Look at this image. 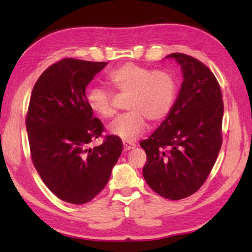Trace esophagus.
Listing matches in <instances>:
<instances>
[{
	"label": "esophagus",
	"instance_id": "34e87169",
	"mask_svg": "<svg viewBox=\"0 0 252 252\" xmlns=\"http://www.w3.org/2000/svg\"><path fill=\"white\" fill-rule=\"evenodd\" d=\"M135 147V143L133 142H127V141H123V149L125 151H129L131 149H133Z\"/></svg>",
	"mask_w": 252,
	"mask_h": 252
}]
</instances>
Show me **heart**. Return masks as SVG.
Returning <instances> with one entry per match:
<instances>
[{
  "label": "heart",
  "mask_w": 252,
  "mask_h": 252,
  "mask_svg": "<svg viewBox=\"0 0 252 252\" xmlns=\"http://www.w3.org/2000/svg\"><path fill=\"white\" fill-rule=\"evenodd\" d=\"M108 83L118 95L127 96L129 112L117 118L109 126L111 133L126 141H134L148 126V120L159 123L168 117L177 97L174 76L163 70L148 69L135 63H125L106 76ZM87 102L97 117L110 119L116 113L114 97L104 89L89 90Z\"/></svg>",
  "instance_id": "1"
}]
</instances>
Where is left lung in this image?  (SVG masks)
Instances as JSON below:
<instances>
[{
	"mask_svg": "<svg viewBox=\"0 0 252 252\" xmlns=\"http://www.w3.org/2000/svg\"><path fill=\"white\" fill-rule=\"evenodd\" d=\"M183 81L176 102L159 127L140 146L147 153L143 177L161 197L180 200L200 189L219 155L223 101L212 72L190 55L169 54Z\"/></svg>",
	"mask_w": 252,
	"mask_h": 252,
	"instance_id": "obj_1",
	"label": "left lung"
}]
</instances>
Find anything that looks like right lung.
Wrapping results in <instances>:
<instances>
[{
	"label": "right lung",
	"mask_w": 252,
	"mask_h": 252,
	"mask_svg": "<svg viewBox=\"0 0 252 252\" xmlns=\"http://www.w3.org/2000/svg\"><path fill=\"white\" fill-rule=\"evenodd\" d=\"M108 64L63 59L34 85L27 116L32 161L45 186L63 201L83 204L109 181L123 144L116 135L89 148L104 126L87 102L88 84Z\"/></svg>",
	"instance_id": "add662e5"
}]
</instances>
